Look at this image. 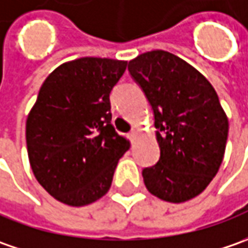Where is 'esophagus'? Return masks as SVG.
I'll return each mask as SVG.
<instances>
[{
	"label": "esophagus",
	"mask_w": 248,
	"mask_h": 248,
	"mask_svg": "<svg viewBox=\"0 0 248 248\" xmlns=\"http://www.w3.org/2000/svg\"><path fill=\"white\" fill-rule=\"evenodd\" d=\"M129 137H130V140L132 141L136 140V137H137V130H136V129H133L132 132L129 133Z\"/></svg>",
	"instance_id": "esophagus-1"
}]
</instances>
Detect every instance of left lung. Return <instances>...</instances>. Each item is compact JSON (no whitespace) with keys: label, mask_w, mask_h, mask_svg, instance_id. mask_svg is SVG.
Here are the masks:
<instances>
[{"label":"left lung","mask_w":248,"mask_h":248,"mask_svg":"<svg viewBox=\"0 0 248 248\" xmlns=\"http://www.w3.org/2000/svg\"><path fill=\"white\" fill-rule=\"evenodd\" d=\"M127 70L152 107L160 156L142 170L152 195L181 203L202 193L222 163L228 118L217 92L178 56L151 50Z\"/></svg>","instance_id":"obj_1"}]
</instances>
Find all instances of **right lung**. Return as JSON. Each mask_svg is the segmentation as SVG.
I'll use <instances>...</instances> for the list:
<instances>
[{
	"label": "right lung",
	"instance_id": "1",
	"mask_svg": "<svg viewBox=\"0 0 248 248\" xmlns=\"http://www.w3.org/2000/svg\"><path fill=\"white\" fill-rule=\"evenodd\" d=\"M127 62L82 57L57 67L26 124L31 169L49 195L86 206L108 192L129 141L111 124L109 93Z\"/></svg>",
	"mask_w": 248,
	"mask_h": 248
}]
</instances>
